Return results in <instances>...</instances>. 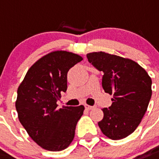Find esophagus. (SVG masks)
I'll use <instances>...</instances> for the list:
<instances>
[{"label": "esophagus", "instance_id": "1", "mask_svg": "<svg viewBox=\"0 0 159 159\" xmlns=\"http://www.w3.org/2000/svg\"><path fill=\"white\" fill-rule=\"evenodd\" d=\"M85 108H86V109H87V110H91V109H94L95 107H94V106H90V105H87V104H86V105H85Z\"/></svg>", "mask_w": 159, "mask_h": 159}]
</instances>
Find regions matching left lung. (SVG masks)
<instances>
[{"instance_id":"1","label":"left lung","mask_w":159,"mask_h":159,"mask_svg":"<svg viewBox=\"0 0 159 159\" xmlns=\"http://www.w3.org/2000/svg\"><path fill=\"white\" fill-rule=\"evenodd\" d=\"M88 61L104 73L102 86L113 95V103L102 109L104 117L98 122L104 135L117 140L131 135L141 122L151 95L152 80L136 62L108 53L86 55Z\"/></svg>"}]
</instances>
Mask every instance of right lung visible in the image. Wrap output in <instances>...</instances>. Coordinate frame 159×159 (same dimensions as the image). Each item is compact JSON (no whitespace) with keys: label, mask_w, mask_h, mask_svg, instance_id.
Wrapping results in <instances>:
<instances>
[{"label":"right lung","mask_w":159,"mask_h":159,"mask_svg":"<svg viewBox=\"0 0 159 159\" xmlns=\"http://www.w3.org/2000/svg\"><path fill=\"white\" fill-rule=\"evenodd\" d=\"M83 58L65 50L42 56L31 66L17 91L18 117L26 131L42 149L61 151L73 141L83 105L58 109L67 91V73Z\"/></svg>","instance_id":"1"}]
</instances>
